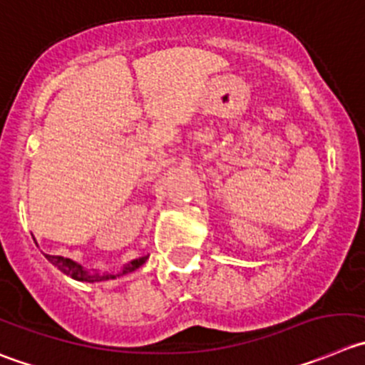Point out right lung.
Here are the masks:
<instances>
[{"label": "right lung", "mask_w": 365, "mask_h": 365, "mask_svg": "<svg viewBox=\"0 0 365 365\" xmlns=\"http://www.w3.org/2000/svg\"><path fill=\"white\" fill-rule=\"evenodd\" d=\"M148 257L149 255H144V257H138V259H133L131 263L124 264V268H122V272L118 275H125V274H129V272H135L136 268H140L142 264L145 263V259H148ZM46 259H48L52 264H56V267L59 268L63 274L70 275L71 279H75V281L101 282V281H108V279L117 277V275L106 274V272L104 274H91V272L84 270L79 263H75V261L68 259V257H63V255H46Z\"/></svg>", "instance_id": "right-lung-1"}]
</instances>
